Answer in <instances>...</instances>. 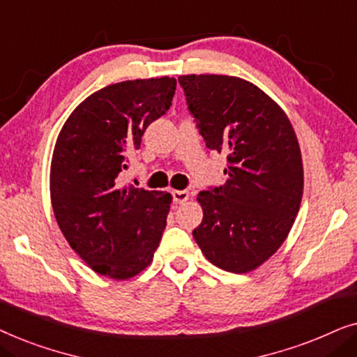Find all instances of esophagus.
I'll list each match as a JSON object with an SVG mask.
<instances>
[{
  "mask_svg": "<svg viewBox=\"0 0 357 357\" xmlns=\"http://www.w3.org/2000/svg\"><path fill=\"white\" fill-rule=\"evenodd\" d=\"M172 195H174L175 204H182L185 202H188V198H190V193L187 192V190H175Z\"/></svg>",
  "mask_w": 357,
  "mask_h": 357,
  "instance_id": "34e87169",
  "label": "esophagus"
}]
</instances>
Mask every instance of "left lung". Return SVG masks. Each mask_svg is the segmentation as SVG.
<instances>
[{
    "mask_svg": "<svg viewBox=\"0 0 357 357\" xmlns=\"http://www.w3.org/2000/svg\"><path fill=\"white\" fill-rule=\"evenodd\" d=\"M209 149L227 153L226 183L198 193L193 237L213 265L248 273L286 241L304 192L301 148L284 110L260 87L226 75L178 76Z\"/></svg>",
    "mask_w": 357,
    "mask_h": 357,
    "instance_id": "obj_1",
    "label": "left lung"
}]
</instances>
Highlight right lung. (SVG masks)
<instances>
[{
    "mask_svg": "<svg viewBox=\"0 0 357 357\" xmlns=\"http://www.w3.org/2000/svg\"><path fill=\"white\" fill-rule=\"evenodd\" d=\"M177 81L116 82L73 110L53 149L50 198L63 236L99 275L130 280L153 261L172 195L121 185L128 155L172 105Z\"/></svg>",
    "mask_w": 357,
    "mask_h": 357,
    "instance_id": "right-lung-1",
    "label": "right lung"
}]
</instances>
